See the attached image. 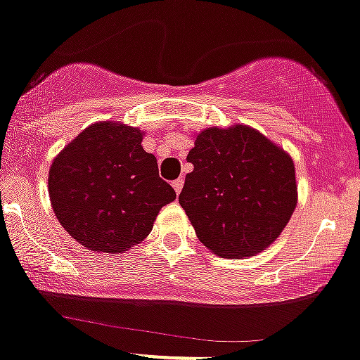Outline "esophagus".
Wrapping results in <instances>:
<instances>
[{
  "mask_svg": "<svg viewBox=\"0 0 360 360\" xmlns=\"http://www.w3.org/2000/svg\"><path fill=\"white\" fill-rule=\"evenodd\" d=\"M183 184H184V181L183 179H176V181H172V186H174V190H176V193L179 195L181 193V190H183Z\"/></svg>",
  "mask_w": 360,
  "mask_h": 360,
  "instance_id": "esophagus-1",
  "label": "esophagus"
}]
</instances>
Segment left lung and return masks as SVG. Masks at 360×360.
<instances>
[{"mask_svg": "<svg viewBox=\"0 0 360 360\" xmlns=\"http://www.w3.org/2000/svg\"><path fill=\"white\" fill-rule=\"evenodd\" d=\"M179 204L200 243L221 258L265 250L287 226L295 204L290 156L244 124L207 128L188 153Z\"/></svg>", "mask_w": 360, "mask_h": 360, "instance_id": "1", "label": "left lung"}]
</instances>
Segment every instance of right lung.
I'll list each match as a JSON object with an SVG mask.
<instances>
[{"label": "right lung", "mask_w": 360, "mask_h": 360, "mask_svg": "<svg viewBox=\"0 0 360 360\" xmlns=\"http://www.w3.org/2000/svg\"><path fill=\"white\" fill-rule=\"evenodd\" d=\"M49 197L63 229L93 251L123 253L149 236L176 191L142 149V131L95 123L52 162Z\"/></svg>", "instance_id": "obj_1"}]
</instances>
